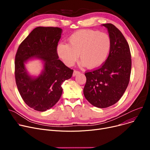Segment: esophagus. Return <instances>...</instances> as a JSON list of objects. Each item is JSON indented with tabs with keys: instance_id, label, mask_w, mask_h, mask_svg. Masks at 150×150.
I'll return each mask as SVG.
<instances>
[{
	"instance_id": "esophagus-1",
	"label": "esophagus",
	"mask_w": 150,
	"mask_h": 150,
	"mask_svg": "<svg viewBox=\"0 0 150 150\" xmlns=\"http://www.w3.org/2000/svg\"><path fill=\"white\" fill-rule=\"evenodd\" d=\"M79 73H80V71H76V70H74V72H73V76H76L77 74H79Z\"/></svg>"
}]
</instances>
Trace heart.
Segmentation results:
<instances>
[{
  "mask_svg": "<svg viewBox=\"0 0 150 150\" xmlns=\"http://www.w3.org/2000/svg\"><path fill=\"white\" fill-rule=\"evenodd\" d=\"M68 44L60 43L57 54L67 67H72L79 56L81 65L90 69L102 66L110 52L112 42L109 34L92 30L77 31L70 36Z\"/></svg>",
  "mask_w": 150,
  "mask_h": 150,
  "instance_id": "heart-1",
  "label": "heart"
}]
</instances>
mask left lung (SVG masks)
I'll list each match as a JSON object with an SVG mask.
<instances>
[{"instance_id":"left-lung-1","label":"left lung","mask_w":150,"mask_h":150,"mask_svg":"<svg viewBox=\"0 0 150 150\" xmlns=\"http://www.w3.org/2000/svg\"><path fill=\"white\" fill-rule=\"evenodd\" d=\"M108 30L112 45L105 62L98 69L85 73L86 99L100 108L117 102L129 82L131 58L129 45L120 31L111 23L102 24Z\"/></svg>"}]
</instances>
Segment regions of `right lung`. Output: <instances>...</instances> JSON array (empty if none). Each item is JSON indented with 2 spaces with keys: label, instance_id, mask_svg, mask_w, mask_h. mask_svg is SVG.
I'll return each instance as SVG.
<instances>
[{
  "label": "right lung",
  "instance_id": "right-lung-1",
  "mask_svg": "<svg viewBox=\"0 0 150 150\" xmlns=\"http://www.w3.org/2000/svg\"><path fill=\"white\" fill-rule=\"evenodd\" d=\"M62 30L58 27L34 28L21 43L15 57V79L17 89L25 103L39 111L50 109L62 93V83L71 77L73 70L58 59L57 47ZM32 58L44 62L38 77L30 76L24 63Z\"/></svg>",
  "mask_w": 150,
  "mask_h": 150
}]
</instances>
